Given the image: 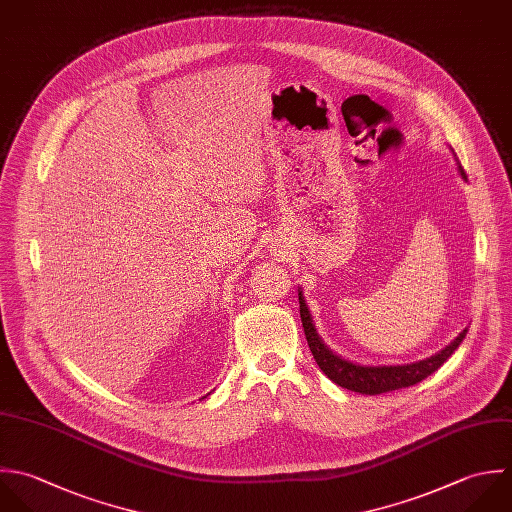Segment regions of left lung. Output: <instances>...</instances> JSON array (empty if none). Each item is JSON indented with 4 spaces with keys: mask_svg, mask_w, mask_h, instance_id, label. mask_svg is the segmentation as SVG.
<instances>
[{
    "mask_svg": "<svg viewBox=\"0 0 512 512\" xmlns=\"http://www.w3.org/2000/svg\"><path fill=\"white\" fill-rule=\"evenodd\" d=\"M459 171L465 177V169L461 167V163H459ZM299 309H301L303 331H305L309 349H311L319 369L339 387L355 391V393H363V395H383L389 391H397V389H405V387L421 383L423 379L433 375L457 351V347L467 337V329H465L449 347H445L441 353H437L435 357H431L427 361H419V363H411V365H397V367H361V365L349 363V361L333 355V351H329L323 345L301 293H299Z\"/></svg>",
    "mask_w": 512,
    "mask_h": 512,
    "instance_id": "obj_1",
    "label": "left lung"
}]
</instances>
